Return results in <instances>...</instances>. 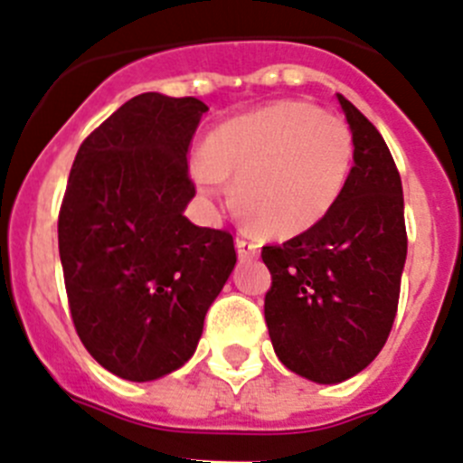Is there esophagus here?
Segmentation results:
<instances>
[{
	"label": "esophagus",
	"instance_id": "1",
	"mask_svg": "<svg viewBox=\"0 0 463 463\" xmlns=\"http://www.w3.org/2000/svg\"><path fill=\"white\" fill-rule=\"evenodd\" d=\"M236 248H239V257L241 260H252V257L260 255V243L250 236L239 234L236 236Z\"/></svg>",
	"mask_w": 463,
	"mask_h": 463
}]
</instances>
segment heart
<instances>
[{"label":"heart","mask_w":463,"mask_h":463,"mask_svg":"<svg viewBox=\"0 0 463 463\" xmlns=\"http://www.w3.org/2000/svg\"><path fill=\"white\" fill-rule=\"evenodd\" d=\"M354 138L345 120L308 101H276L213 134L208 153L192 159L203 194L229 192L276 236L315 227L338 202L353 169Z\"/></svg>","instance_id":"heart-1"}]
</instances>
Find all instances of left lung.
Instances as JSON below:
<instances>
[{"label":"left lung","instance_id":"1","mask_svg":"<svg viewBox=\"0 0 463 463\" xmlns=\"http://www.w3.org/2000/svg\"><path fill=\"white\" fill-rule=\"evenodd\" d=\"M354 138V166L315 227L264 245L271 271L264 317L289 371L334 384L366 369L399 308L408 234L401 175L373 122L338 94Z\"/></svg>","mask_w":463,"mask_h":463}]
</instances>
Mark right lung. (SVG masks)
<instances>
[{"mask_svg":"<svg viewBox=\"0 0 463 463\" xmlns=\"http://www.w3.org/2000/svg\"><path fill=\"white\" fill-rule=\"evenodd\" d=\"M194 97L138 94L80 143L57 243L76 334L110 373L162 378L194 354L208 306L236 264L227 229L183 215Z\"/></svg>","mask_w":463,"mask_h":463,"instance_id":"obj_1","label":"right lung"}]
</instances>
